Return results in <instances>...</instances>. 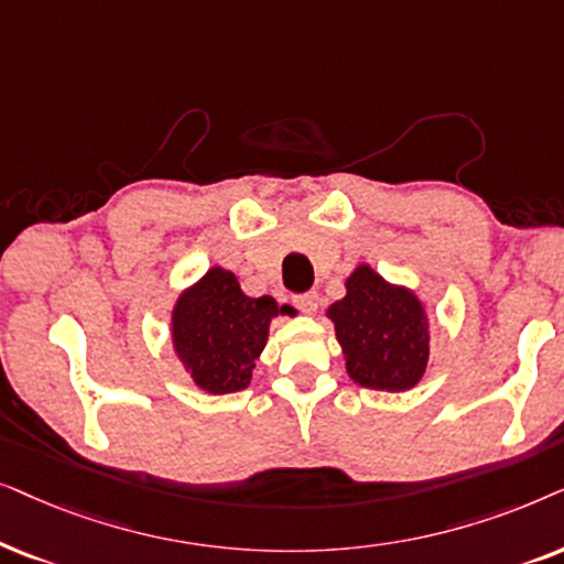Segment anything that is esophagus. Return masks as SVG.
<instances>
[{"label":"esophagus","instance_id":"esophagus-1","mask_svg":"<svg viewBox=\"0 0 564 564\" xmlns=\"http://www.w3.org/2000/svg\"><path fill=\"white\" fill-rule=\"evenodd\" d=\"M294 302H296L299 310H304V312H310V314L317 312V294H314V291H310V294H299Z\"/></svg>","mask_w":564,"mask_h":564}]
</instances>
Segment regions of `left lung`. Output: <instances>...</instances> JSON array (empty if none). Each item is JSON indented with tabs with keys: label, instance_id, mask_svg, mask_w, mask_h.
<instances>
[{
	"label": "left lung",
	"instance_id": "obj_1",
	"mask_svg": "<svg viewBox=\"0 0 564 564\" xmlns=\"http://www.w3.org/2000/svg\"><path fill=\"white\" fill-rule=\"evenodd\" d=\"M327 319L356 384L379 392L420 384L431 356V317L415 291L360 262L345 278V296L327 306Z\"/></svg>",
	"mask_w": 564,
	"mask_h": 564
}]
</instances>
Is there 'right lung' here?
Here are the masks:
<instances>
[{
	"label": "right lung",
	"mask_w": 564,
	"mask_h": 564,
	"mask_svg": "<svg viewBox=\"0 0 564 564\" xmlns=\"http://www.w3.org/2000/svg\"><path fill=\"white\" fill-rule=\"evenodd\" d=\"M294 317L273 296H247L227 268H208L180 291L170 314V340L193 384L206 394H231L252 381L254 360L268 345L270 322Z\"/></svg>",
	"instance_id": "right-lung-1"
}]
</instances>
